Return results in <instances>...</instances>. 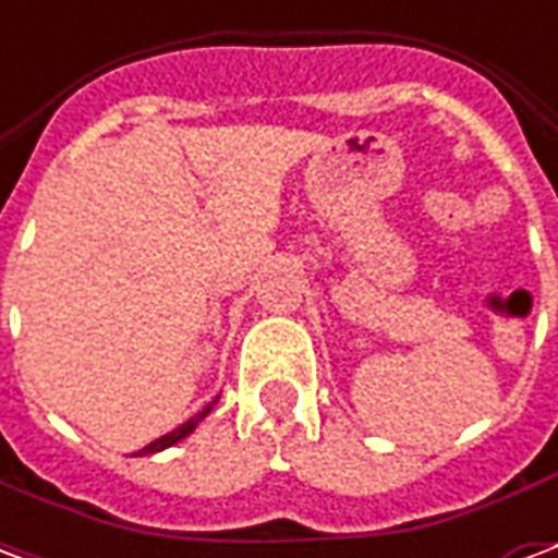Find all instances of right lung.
<instances>
[{"label": "right lung", "instance_id": "obj_1", "mask_svg": "<svg viewBox=\"0 0 558 558\" xmlns=\"http://www.w3.org/2000/svg\"><path fill=\"white\" fill-rule=\"evenodd\" d=\"M208 410H203L199 415H194V418H187L184 424H179L175 430H170L167 436H160V439H155V442H148L146 448H140L137 454H155V451H163V448H170V445H175L179 439H184V436H191V433L196 430V424L203 421V415H206Z\"/></svg>", "mask_w": 558, "mask_h": 558}]
</instances>
